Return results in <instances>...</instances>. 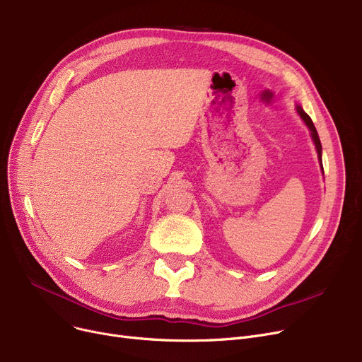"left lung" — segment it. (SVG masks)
<instances>
[{"label": "left lung", "instance_id": "1", "mask_svg": "<svg viewBox=\"0 0 362 362\" xmlns=\"http://www.w3.org/2000/svg\"><path fill=\"white\" fill-rule=\"evenodd\" d=\"M298 112L300 114L302 120L307 123V126H308L310 130H311V136H313V139H314V144H315V148H317V152H318V158H320V163H321V142H320V138H318V133H317V130H315V126H314L311 117H310L308 114H307L305 111H303L300 107H298ZM321 167H322V163H321Z\"/></svg>", "mask_w": 362, "mask_h": 362}]
</instances>
